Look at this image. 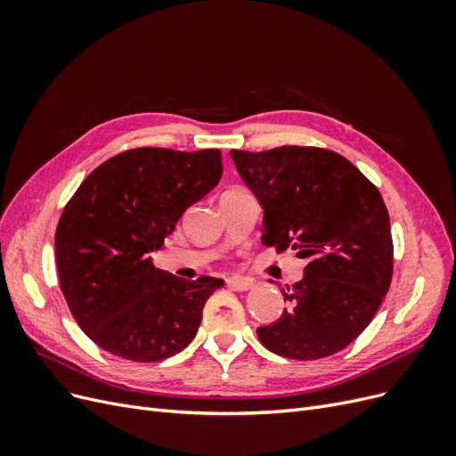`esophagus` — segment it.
<instances>
[{"mask_svg":"<svg viewBox=\"0 0 456 456\" xmlns=\"http://www.w3.org/2000/svg\"><path fill=\"white\" fill-rule=\"evenodd\" d=\"M226 285H228V289H232V291H247V289L253 287L251 280L236 278V275H233V278H228V280H226Z\"/></svg>","mask_w":456,"mask_h":456,"instance_id":"1","label":"esophagus"}]
</instances>
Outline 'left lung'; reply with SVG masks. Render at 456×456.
<instances>
[{"mask_svg":"<svg viewBox=\"0 0 456 456\" xmlns=\"http://www.w3.org/2000/svg\"><path fill=\"white\" fill-rule=\"evenodd\" d=\"M258 200L262 243L306 260L281 289L280 320L258 327L265 346L291 360H320L346 348L375 317L394 270L390 216L377 186L337 151L281 146L230 150Z\"/></svg>","mask_w":456,"mask_h":456,"instance_id":"left-lung-1","label":"left lung"}]
</instances>
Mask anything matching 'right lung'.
Masks as SVG:
<instances>
[{"mask_svg": "<svg viewBox=\"0 0 456 456\" xmlns=\"http://www.w3.org/2000/svg\"><path fill=\"white\" fill-rule=\"evenodd\" d=\"M220 176V150L136 148L81 183L59 220L54 253L68 306L96 346L151 363L194 340L205 302L224 280H181L158 270L151 253Z\"/></svg>", "mask_w": 456, "mask_h": 456, "instance_id": "obj_1", "label": "right lung"}]
</instances>
